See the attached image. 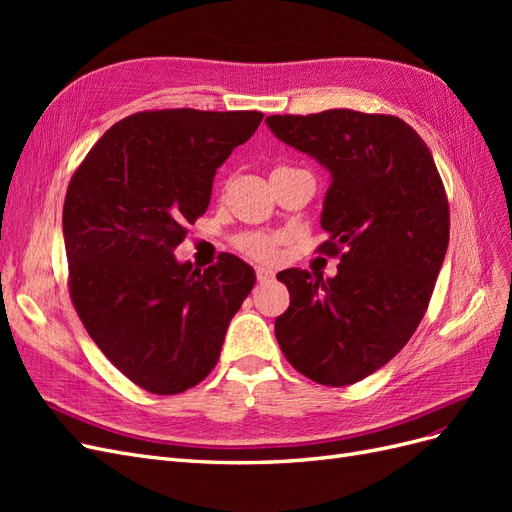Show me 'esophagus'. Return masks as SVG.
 Listing matches in <instances>:
<instances>
[{"label":"esophagus","mask_w":512,"mask_h":512,"mask_svg":"<svg viewBox=\"0 0 512 512\" xmlns=\"http://www.w3.org/2000/svg\"><path fill=\"white\" fill-rule=\"evenodd\" d=\"M256 280L260 284H267L269 280H273V271H269L265 267H256Z\"/></svg>","instance_id":"1"}]
</instances>
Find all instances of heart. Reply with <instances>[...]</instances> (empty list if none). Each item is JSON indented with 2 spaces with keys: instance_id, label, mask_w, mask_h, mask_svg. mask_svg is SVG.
I'll list each match as a JSON object with an SVG mask.
<instances>
[{
  "instance_id": "1",
  "label": "heart",
  "mask_w": 512,
  "mask_h": 512,
  "mask_svg": "<svg viewBox=\"0 0 512 512\" xmlns=\"http://www.w3.org/2000/svg\"><path fill=\"white\" fill-rule=\"evenodd\" d=\"M235 245L241 254L250 256L254 260L269 262L275 258L277 237L267 235V232H245V235L235 239Z\"/></svg>"
}]
</instances>
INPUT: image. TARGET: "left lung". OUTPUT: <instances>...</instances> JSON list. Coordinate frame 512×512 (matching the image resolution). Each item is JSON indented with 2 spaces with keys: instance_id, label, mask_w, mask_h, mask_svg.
<instances>
[{
  "instance_id": "left-lung-1",
  "label": "left lung",
  "mask_w": 512,
  "mask_h": 512,
  "mask_svg": "<svg viewBox=\"0 0 512 512\" xmlns=\"http://www.w3.org/2000/svg\"><path fill=\"white\" fill-rule=\"evenodd\" d=\"M267 123L331 170L318 252L339 258L331 280L277 275L290 292L277 344L309 380L348 386L389 363L427 312L451 228L444 183L423 138L395 115L333 108Z\"/></svg>"
}]
</instances>
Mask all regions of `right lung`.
<instances>
[{
  "mask_svg": "<svg viewBox=\"0 0 512 512\" xmlns=\"http://www.w3.org/2000/svg\"><path fill=\"white\" fill-rule=\"evenodd\" d=\"M258 111L162 108L117 121L76 166L64 200L68 288L83 327L123 376L153 395L192 389L220 359L256 284L222 254L205 271L175 260Z\"/></svg>",
  "mask_w": 512,
  "mask_h": 512,
  "instance_id": "1",
  "label": "right lung"
}]
</instances>
